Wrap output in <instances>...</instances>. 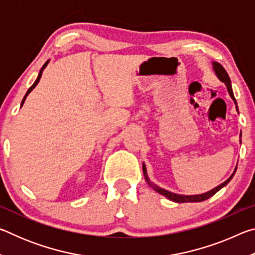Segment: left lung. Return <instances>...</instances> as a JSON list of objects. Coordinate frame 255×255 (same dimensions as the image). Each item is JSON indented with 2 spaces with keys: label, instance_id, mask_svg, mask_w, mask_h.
I'll use <instances>...</instances> for the list:
<instances>
[{
  "label": "left lung",
  "instance_id": "1",
  "mask_svg": "<svg viewBox=\"0 0 255 255\" xmlns=\"http://www.w3.org/2000/svg\"><path fill=\"white\" fill-rule=\"evenodd\" d=\"M213 68H214V72H215L216 76H217L219 80H221L222 82H224V83H225L226 88H227V91H228V93H230L231 98L233 99V101H234V103H235L236 110L239 111V109H237L236 99H235V97H234V93H233V89H232V84H231V79H230V76H228L227 72L225 71V68H224V67L221 65V64L217 63V62H214V63H213ZM240 137H241V135H240ZM240 143H241V140H240ZM236 169H237V167H235L234 172H233L232 175L225 181V182H223L222 184H219L218 187L214 188L213 190H210V191L205 192V193H201V195L184 196V195H178V193H173V192L169 191V190L163 189V188H161V187H158V185H156L155 183H153L152 181H150L149 178H148L147 171H146L145 164H143V172H144V175H145V180H146V182L148 183L149 187H152V188L155 190V191L158 192V193H161L162 196L166 197L167 199H170V200L174 201V202H178V204H181V202H200V201L207 200V199H208V198H210V197H213L216 192H218L219 190H221L222 188L225 187V185L233 179V176H234L235 172H236Z\"/></svg>",
  "mask_w": 255,
  "mask_h": 255
}]
</instances>
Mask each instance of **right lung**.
I'll list each match as a JSON object with an SVG mask.
<instances>
[{
	"label": "right lung",
	"instance_id": "right-lung-1",
	"mask_svg": "<svg viewBox=\"0 0 255 255\" xmlns=\"http://www.w3.org/2000/svg\"><path fill=\"white\" fill-rule=\"evenodd\" d=\"M48 63H49V60H47V62L44 64V66H42L41 67V70H40V72H39V74H38V77H37V80L36 81H34V83L31 85V86H30V88H29V90H28V91H27V93H25V96H24V98H23V100H22V102H21V107H22V105H23V103H24V100H25V99H27V97H28V94L30 93V92H31L32 91V90L34 89V88H36V85L38 84V83H39V80H40V77H41V74H42V71H44L45 70V68L47 67V65H48Z\"/></svg>",
	"mask_w": 255,
	"mask_h": 255
}]
</instances>
